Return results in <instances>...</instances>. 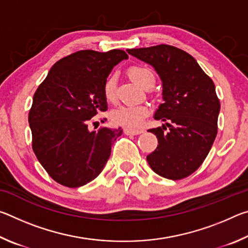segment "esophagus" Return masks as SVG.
Instances as JSON below:
<instances>
[{"mask_svg": "<svg viewBox=\"0 0 248 248\" xmlns=\"http://www.w3.org/2000/svg\"><path fill=\"white\" fill-rule=\"evenodd\" d=\"M124 134H127V136H138V134H141L142 132H143V130H142V129L124 128Z\"/></svg>", "mask_w": 248, "mask_h": 248, "instance_id": "esophagus-1", "label": "esophagus"}]
</instances>
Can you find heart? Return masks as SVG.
Segmentation results:
<instances>
[{
	"label": "heart",
	"instance_id": "1",
	"mask_svg": "<svg viewBox=\"0 0 248 248\" xmlns=\"http://www.w3.org/2000/svg\"><path fill=\"white\" fill-rule=\"evenodd\" d=\"M129 75L132 81L139 84L143 89H150L153 86L155 78L152 71L145 66L136 65L130 68ZM116 84L117 77L116 74L110 75L105 82L104 94L108 100H114L116 97ZM150 109L146 104H128L121 105L117 107L111 114V119L114 123L120 125H124L128 128H138L140 127L142 121L149 115Z\"/></svg>",
	"mask_w": 248,
	"mask_h": 248
}]
</instances>
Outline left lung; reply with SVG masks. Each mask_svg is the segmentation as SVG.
Instances as JSON below:
<instances>
[{"mask_svg": "<svg viewBox=\"0 0 248 248\" xmlns=\"http://www.w3.org/2000/svg\"><path fill=\"white\" fill-rule=\"evenodd\" d=\"M127 52L152 65L162 81L161 104L154 119L169 121L150 129L158 145L146 156L151 169L177 180L198 170L211 150L217 132L220 100L212 79L189 53L173 46L128 49Z\"/></svg>", "mask_w": 248, "mask_h": 248, "instance_id": "left-lung-1", "label": "left lung"}]
</instances>
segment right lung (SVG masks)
Returning a JSON list of instances; mask_svg holds the SVG:
<instances>
[{
	"mask_svg": "<svg viewBox=\"0 0 248 248\" xmlns=\"http://www.w3.org/2000/svg\"><path fill=\"white\" fill-rule=\"evenodd\" d=\"M128 54L81 50L59 60L37 89L28 116L32 150L57 183L77 188L100 174L121 127L91 131L89 120L107 110L104 85Z\"/></svg>",
	"mask_w": 248,
	"mask_h": 248,
	"instance_id": "right-lung-1",
	"label": "right lung"
}]
</instances>
